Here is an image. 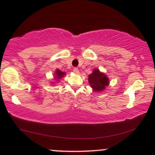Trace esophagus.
Segmentation results:
<instances>
[{
  "instance_id": "esophagus-1",
  "label": "esophagus",
  "mask_w": 155,
  "mask_h": 155,
  "mask_svg": "<svg viewBox=\"0 0 155 155\" xmlns=\"http://www.w3.org/2000/svg\"><path fill=\"white\" fill-rule=\"evenodd\" d=\"M73 72H74V73L78 74L79 73V70H78V68H75L73 69Z\"/></svg>"
}]
</instances>
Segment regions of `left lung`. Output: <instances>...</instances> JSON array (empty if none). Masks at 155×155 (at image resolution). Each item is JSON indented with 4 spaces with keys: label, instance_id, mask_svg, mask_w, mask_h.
Instances as JSON below:
<instances>
[{
    "label": "left lung",
    "instance_id": "8db88e82",
    "mask_svg": "<svg viewBox=\"0 0 155 155\" xmlns=\"http://www.w3.org/2000/svg\"><path fill=\"white\" fill-rule=\"evenodd\" d=\"M88 81L95 92H101L109 85V79L107 76L101 73L99 69H95L92 73L89 75Z\"/></svg>",
    "mask_w": 155,
    "mask_h": 155
}]
</instances>
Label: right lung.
<instances>
[{
	"label": "right lung",
	"instance_id": "right-lung-1",
	"mask_svg": "<svg viewBox=\"0 0 155 155\" xmlns=\"http://www.w3.org/2000/svg\"><path fill=\"white\" fill-rule=\"evenodd\" d=\"M55 80H60V79H61V78L65 75V73H64V72H62V71H60V70L57 69V70H56V71H55Z\"/></svg>",
	"mask_w": 155,
	"mask_h": 155
}]
</instances>
